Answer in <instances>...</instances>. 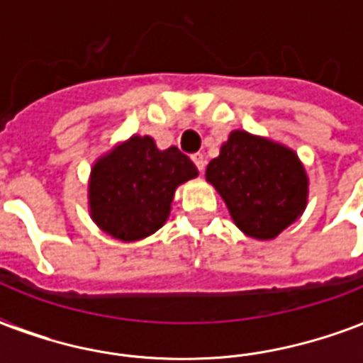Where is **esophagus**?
<instances>
[{
    "label": "esophagus",
    "mask_w": 363,
    "mask_h": 363,
    "mask_svg": "<svg viewBox=\"0 0 363 363\" xmlns=\"http://www.w3.org/2000/svg\"><path fill=\"white\" fill-rule=\"evenodd\" d=\"M192 162L196 163V167H198V171H203L206 169V156H203V154H200V152H198V154H194L192 156Z\"/></svg>",
    "instance_id": "1"
}]
</instances>
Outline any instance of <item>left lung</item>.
<instances>
[{"label": "left lung", "mask_w": 363, "mask_h": 363, "mask_svg": "<svg viewBox=\"0 0 363 363\" xmlns=\"http://www.w3.org/2000/svg\"><path fill=\"white\" fill-rule=\"evenodd\" d=\"M206 179L225 200L232 220L255 240H274L306 207L308 177L291 148L247 131H232Z\"/></svg>", "instance_id": "left-lung-1"}]
</instances>
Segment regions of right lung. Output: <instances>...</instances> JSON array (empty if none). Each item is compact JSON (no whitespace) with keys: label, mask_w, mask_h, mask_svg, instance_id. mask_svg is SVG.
I'll return each mask as SVG.
<instances>
[{"label":"right lung","mask_w":363,"mask_h":363,"mask_svg":"<svg viewBox=\"0 0 363 363\" xmlns=\"http://www.w3.org/2000/svg\"><path fill=\"white\" fill-rule=\"evenodd\" d=\"M196 177V165L179 148L160 150L148 135H133L93 165L91 218L121 242L143 240L165 225L177 186Z\"/></svg>","instance_id":"1"}]
</instances>
